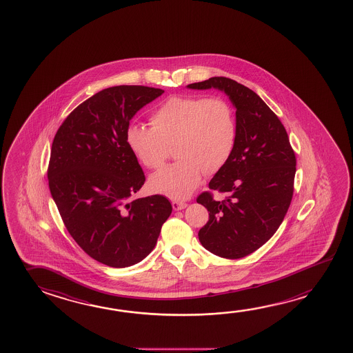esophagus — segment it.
Returning a JSON list of instances; mask_svg holds the SVG:
<instances>
[{
  "instance_id": "esophagus-1",
  "label": "esophagus",
  "mask_w": 353,
  "mask_h": 353,
  "mask_svg": "<svg viewBox=\"0 0 353 353\" xmlns=\"http://www.w3.org/2000/svg\"><path fill=\"white\" fill-rule=\"evenodd\" d=\"M187 207V203L179 202V201H174L172 202V208L174 210H181V209H185Z\"/></svg>"
}]
</instances>
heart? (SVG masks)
<instances>
[{
    "instance_id": "obj_1",
    "label": "heart",
    "mask_w": 353,
    "mask_h": 353,
    "mask_svg": "<svg viewBox=\"0 0 353 353\" xmlns=\"http://www.w3.org/2000/svg\"><path fill=\"white\" fill-rule=\"evenodd\" d=\"M151 128L130 125L125 144L146 168H161L174 145L177 161L152 174L150 187L174 199L191 194L204 172H219L230 160L237 140L232 104L221 97L172 96L151 113Z\"/></svg>"
}]
</instances>
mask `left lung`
I'll list each match as a JSON object with an SVG mask.
<instances>
[{
    "label": "left lung",
    "mask_w": 353,
    "mask_h": 353,
    "mask_svg": "<svg viewBox=\"0 0 353 353\" xmlns=\"http://www.w3.org/2000/svg\"><path fill=\"white\" fill-rule=\"evenodd\" d=\"M187 87L218 88L236 108L235 150L209 182V188L225 193V199L215 201L210 192H203L196 203L209 212L208 223L198 232L203 246L224 259H241L266 243L288 212L294 151L283 124L249 87L223 76Z\"/></svg>",
    "instance_id": "1"
}]
</instances>
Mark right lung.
<instances>
[{
    "mask_svg": "<svg viewBox=\"0 0 353 353\" xmlns=\"http://www.w3.org/2000/svg\"><path fill=\"white\" fill-rule=\"evenodd\" d=\"M162 93L127 85L102 90L70 113L52 141V199L77 245L107 266L144 260L172 212L160 194L132 199L145 174L125 144L130 119Z\"/></svg>",
    "mask_w": 353,
    "mask_h": 353,
    "instance_id": "right-lung-1",
    "label": "right lung"
}]
</instances>
